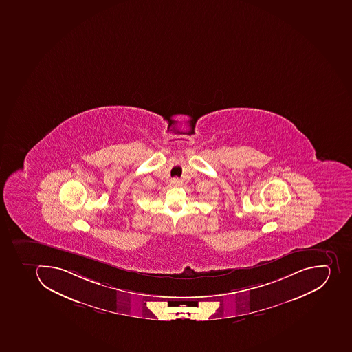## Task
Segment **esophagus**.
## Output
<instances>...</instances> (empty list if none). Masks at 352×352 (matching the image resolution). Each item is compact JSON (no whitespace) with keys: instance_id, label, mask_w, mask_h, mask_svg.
Instances as JSON below:
<instances>
[{"instance_id":"34e87169","label":"esophagus","mask_w":352,"mask_h":352,"mask_svg":"<svg viewBox=\"0 0 352 352\" xmlns=\"http://www.w3.org/2000/svg\"><path fill=\"white\" fill-rule=\"evenodd\" d=\"M170 184H172V186H179L180 185V179L179 178L175 177L170 180Z\"/></svg>"}]
</instances>
